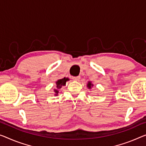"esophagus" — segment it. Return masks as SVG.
<instances>
[{
  "instance_id": "34e87169",
  "label": "esophagus",
  "mask_w": 146,
  "mask_h": 146,
  "mask_svg": "<svg viewBox=\"0 0 146 146\" xmlns=\"http://www.w3.org/2000/svg\"><path fill=\"white\" fill-rule=\"evenodd\" d=\"M72 79L75 81H79L80 80V76H74Z\"/></svg>"
}]
</instances>
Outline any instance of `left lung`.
<instances>
[{"mask_svg": "<svg viewBox=\"0 0 146 146\" xmlns=\"http://www.w3.org/2000/svg\"><path fill=\"white\" fill-rule=\"evenodd\" d=\"M93 84H92L91 82H88V83L87 84V87L89 89H91L92 88V87H93Z\"/></svg>", "mask_w": 146, "mask_h": 146, "instance_id": "left-lung-1", "label": "left lung"}]
</instances>
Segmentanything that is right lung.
<instances>
[{"label":"right lung","instance_id":"1","mask_svg":"<svg viewBox=\"0 0 146 146\" xmlns=\"http://www.w3.org/2000/svg\"><path fill=\"white\" fill-rule=\"evenodd\" d=\"M69 80H70V79H69L68 78H62V79H59L57 81H56V82H55L56 87L54 89V93H55L54 95L55 96L58 95V93H59L60 88H61L62 86H66V83Z\"/></svg>","mask_w":146,"mask_h":146}]
</instances>
